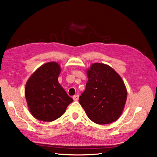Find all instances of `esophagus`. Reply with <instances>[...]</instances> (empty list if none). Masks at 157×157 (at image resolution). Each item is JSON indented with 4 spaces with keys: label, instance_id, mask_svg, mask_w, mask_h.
Segmentation results:
<instances>
[{
    "label": "esophagus",
    "instance_id": "obj_1",
    "mask_svg": "<svg viewBox=\"0 0 157 157\" xmlns=\"http://www.w3.org/2000/svg\"><path fill=\"white\" fill-rule=\"evenodd\" d=\"M73 99H74V101H78V99H79V95H74Z\"/></svg>",
    "mask_w": 157,
    "mask_h": 157
}]
</instances>
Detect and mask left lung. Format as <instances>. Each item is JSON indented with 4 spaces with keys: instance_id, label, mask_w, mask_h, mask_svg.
Segmentation results:
<instances>
[{
    "instance_id": "left-lung-1",
    "label": "left lung",
    "mask_w": 157,
    "mask_h": 157,
    "mask_svg": "<svg viewBox=\"0 0 157 157\" xmlns=\"http://www.w3.org/2000/svg\"><path fill=\"white\" fill-rule=\"evenodd\" d=\"M88 81L79 103L92 121L105 124L114 122L121 115L127 92L122 78L113 68L95 63L87 70Z\"/></svg>"
}]
</instances>
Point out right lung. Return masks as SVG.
Returning <instances> with one entry per match:
<instances>
[{
	"label": "right lung",
	"mask_w": 157,
	"mask_h": 157,
	"mask_svg": "<svg viewBox=\"0 0 157 157\" xmlns=\"http://www.w3.org/2000/svg\"><path fill=\"white\" fill-rule=\"evenodd\" d=\"M60 71L58 63H44L26 82L25 97L29 109L36 119L42 121L50 122L58 119L73 101L58 83Z\"/></svg>",
	"instance_id": "1"
}]
</instances>
